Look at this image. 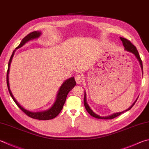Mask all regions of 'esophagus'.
I'll list each match as a JSON object with an SVG mask.
<instances>
[{
    "label": "esophagus",
    "mask_w": 149,
    "mask_h": 149,
    "mask_svg": "<svg viewBox=\"0 0 149 149\" xmlns=\"http://www.w3.org/2000/svg\"><path fill=\"white\" fill-rule=\"evenodd\" d=\"M75 81H76V83L77 84H81L83 81V75H81V74H77L76 75V77H75Z\"/></svg>",
    "instance_id": "34e87169"
}]
</instances>
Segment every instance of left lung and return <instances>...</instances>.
Listing matches in <instances>:
<instances>
[{
	"mask_svg": "<svg viewBox=\"0 0 149 149\" xmlns=\"http://www.w3.org/2000/svg\"><path fill=\"white\" fill-rule=\"evenodd\" d=\"M121 41L123 42V46L124 47V49L126 51H128L129 52H131L133 54H134V55L136 56V58H137V60L139 61V64L141 65V70H142V72H143V64H142V61L141 59L140 58V56H139V54L138 53V51H137V49L136 47V46H134V45L132 44L130 42V41H129L128 40H127L126 38H120ZM137 98L136 100V101L134 102V104H132L130 107L128 109H127L126 110L124 111L123 112H119V113H114V114H112L109 116H107V117H100V116L96 114L95 113L93 112V111L91 109V107H89V105H88L87 102H86V94L85 93V96H84V105H85V107L86 108V110L87 111V112L90 114L91 116H93V117H95L96 118H100V119H112V118H114L115 117H118V116H119L120 115H121L122 113H123L124 112L127 111H128L131 109V108L134 106V104H136V102L137 101Z\"/></svg>",
	"mask_w": 149,
	"mask_h": 149,
	"instance_id": "8db88e82",
	"label": "left lung"
}]
</instances>
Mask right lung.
Returning a JSON list of instances; mask_svg holds the SVG:
<instances>
[{"label":"right lung","mask_w":149,"mask_h":149,"mask_svg":"<svg viewBox=\"0 0 149 149\" xmlns=\"http://www.w3.org/2000/svg\"><path fill=\"white\" fill-rule=\"evenodd\" d=\"M41 34L42 32L39 31H34L32 32H31V33H29L28 35H26V36L22 40H21V42L20 43V44L16 47V49H19L23 45H25L26 42L31 41V40L38 38L40 35H41ZM15 51V50L13 51L12 55L10 58V61L8 63V67L7 75H6L7 86H8V88L11 97H12V99L13 100V101L15 102L16 105H17V106L19 107L26 115H28L30 117L34 118V119L44 120H50L56 117V116L60 113L62 109H63V105L66 102L68 94L69 92L74 87V86H75V85H76V82H75V81L74 79V77H72L71 78H69V79H66L65 81L62 84L60 88H59L57 95H56V100L55 103L53 104V105L49 108V109H48L47 110H45V111H39V112L30 111L25 109V108H23L19 104V103L17 102V100H15V98H14V96H13V94L10 88L8 74H9V71H10V64H11V62H12L13 56L14 55Z\"/></svg>","instance_id":"obj_1"}]
</instances>
